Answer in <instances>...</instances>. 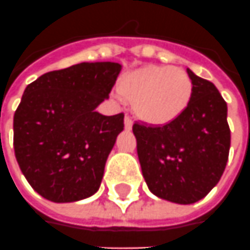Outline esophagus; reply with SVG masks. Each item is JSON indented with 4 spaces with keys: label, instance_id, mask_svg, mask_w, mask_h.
Masks as SVG:
<instances>
[{
    "label": "esophagus",
    "instance_id": "34e87169",
    "mask_svg": "<svg viewBox=\"0 0 250 250\" xmlns=\"http://www.w3.org/2000/svg\"><path fill=\"white\" fill-rule=\"evenodd\" d=\"M124 124H125V129H132V125H133V121L129 115H125V120H124Z\"/></svg>",
    "mask_w": 250,
    "mask_h": 250
}]
</instances>
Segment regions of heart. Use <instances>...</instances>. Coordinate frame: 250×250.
<instances>
[{"label": "heart", "instance_id": "obj_1", "mask_svg": "<svg viewBox=\"0 0 250 250\" xmlns=\"http://www.w3.org/2000/svg\"><path fill=\"white\" fill-rule=\"evenodd\" d=\"M118 88L125 98L133 101L136 114L143 121L161 125L178 118L187 110L193 83L181 68L148 65L126 73Z\"/></svg>", "mask_w": 250, "mask_h": 250}]
</instances>
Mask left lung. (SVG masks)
<instances>
[{
  "label": "left lung",
  "instance_id": "8db88e82",
  "mask_svg": "<svg viewBox=\"0 0 250 250\" xmlns=\"http://www.w3.org/2000/svg\"><path fill=\"white\" fill-rule=\"evenodd\" d=\"M188 75L193 94L187 110L161 126L133 124L148 189L163 200L192 204L206 197L225 171L230 128L227 104L211 82Z\"/></svg>",
  "mask_w": 250,
  "mask_h": 250
}]
</instances>
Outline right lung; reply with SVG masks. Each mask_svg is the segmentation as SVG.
Returning <instances> with one entry per match:
<instances>
[{
    "instance_id": "1",
    "label": "right lung",
    "mask_w": 250,
    "mask_h": 250,
    "mask_svg": "<svg viewBox=\"0 0 250 250\" xmlns=\"http://www.w3.org/2000/svg\"><path fill=\"white\" fill-rule=\"evenodd\" d=\"M117 62H82L47 72L27 85L13 117V147L32 189L54 203L96 193L124 130V113L102 115L121 72Z\"/></svg>"
}]
</instances>
